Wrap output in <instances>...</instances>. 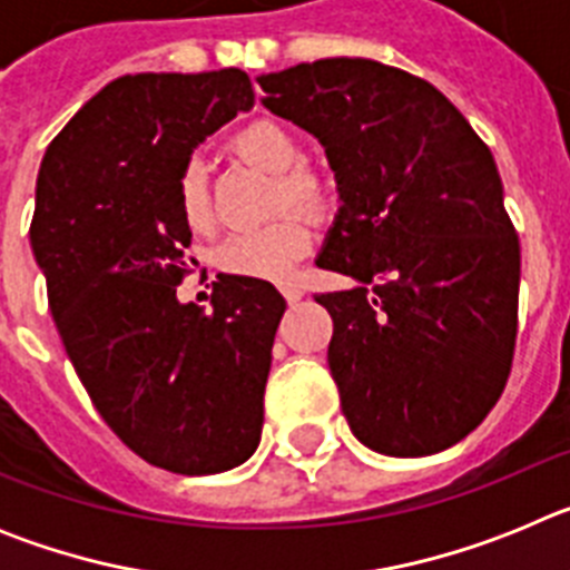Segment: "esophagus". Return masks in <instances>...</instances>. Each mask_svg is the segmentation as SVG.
Here are the masks:
<instances>
[{
  "mask_svg": "<svg viewBox=\"0 0 570 570\" xmlns=\"http://www.w3.org/2000/svg\"><path fill=\"white\" fill-rule=\"evenodd\" d=\"M279 291H282V296H285V299L291 302V305H296V302L302 299V296H305V291H302V285L299 282H282L279 285Z\"/></svg>",
  "mask_w": 570,
  "mask_h": 570,
  "instance_id": "obj_1",
  "label": "esophagus"
}]
</instances>
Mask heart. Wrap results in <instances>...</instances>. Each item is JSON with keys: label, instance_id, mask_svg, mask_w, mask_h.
<instances>
[{"label": "heart", "instance_id": "1", "mask_svg": "<svg viewBox=\"0 0 570 570\" xmlns=\"http://www.w3.org/2000/svg\"><path fill=\"white\" fill-rule=\"evenodd\" d=\"M230 148L248 165L276 174L274 210L294 208L311 216H322L334 199V185L320 170L299 165L302 148L299 139L285 125L274 119H254L239 128L230 139ZM176 205L179 216L196 234L214 228V205L205 190V179L199 165H185L176 183ZM314 245L308 216L288 210L276 216L274 223L262 225L256 230L234 234L225 242L219 262L228 274L254 276V279H285L296 268V262L308 254Z\"/></svg>", "mask_w": 570, "mask_h": 570}]
</instances>
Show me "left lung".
Instances as JSON below:
<instances>
[{"instance_id":"left-lung-1","label":"left lung","mask_w":570,"mask_h":570,"mask_svg":"<svg viewBox=\"0 0 570 570\" xmlns=\"http://www.w3.org/2000/svg\"><path fill=\"white\" fill-rule=\"evenodd\" d=\"M265 108L314 134L342 208L316 265L356 285L316 294L356 440L425 456L465 440L505 391L520 236L491 150L425 79L374 59L259 77Z\"/></svg>"}]
</instances>
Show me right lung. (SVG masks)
<instances>
[{
	"label": "right lung",
	"instance_id": "1",
	"mask_svg": "<svg viewBox=\"0 0 570 570\" xmlns=\"http://www.w3.org/2000/svg\"><path fill=\"white\" fill-rule=\"evenodd\" d=\"M250 105L239 68L128 73L53 136L37 176L30 248L65 351L110 431L185 476L230 471L256 451L285 314L279 291L254 276H216L208 314L176 299L190 274L179 174Z\"/></svg>",
	"mask_w": 570,
	"mask_h": 570
}]
</instances>
